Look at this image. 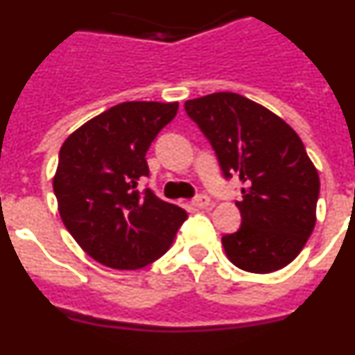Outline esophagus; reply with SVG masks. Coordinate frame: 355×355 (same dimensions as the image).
<instances>
[{"label": "esophagus", "mask_w": 355, "mask_h": 355, "mask_svg": "<svg viewBox=\"0 0 355 355\" xmlns=\"http://www.w3.org/2000/svg\"><path fill=\"white\" fill-rule=\"evenodd\" d=\"M192 206L196 209L206 208V206H209V197L205 196V193H199V196L192 200Z\"/></svg>", "instance_id": "34e87169"}]
</instances>
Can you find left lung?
<instances>
[{"instance_id":"left-lung-1","label":"left lung","mask_w":355,"mask_h":355,"mask_svg":"<svg viewBox=\"0 0 355 355\" xmlns=\"http://www.w3.org/2000/svg\"><path fill=\"white\" fill-rule=\"evenodd\" d=\"M184 112L197 124L224 180L238 175L241 225L224 234L227 258L252 274L293 261L316 222L320 178L302 140L283 119L247 97L216 92L190 99Z\"/></svg>"}]
</instances>
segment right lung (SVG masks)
Masks as SVG:
<instances>
[{"label": "right lung", "instance_id": "1", "mask_svg": "<svg viewBox=\"0 0 355 355\" xmlns=\"http://www.w3.org/2000/svg\"><path fill=\"white\" fill-rule=\"evenodd\" d=\"M178 114V103H121L64 142L53 180L65 227L101 265L135 270L167 252L188 218L150 188L146 153Z\"/></svg>", "mask_w": 355, "mask_h": 355}]
</instances>
